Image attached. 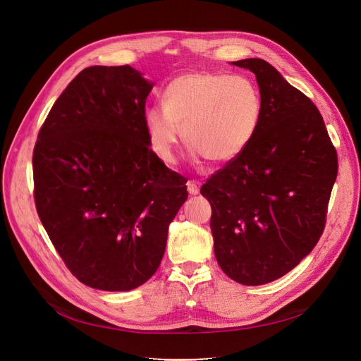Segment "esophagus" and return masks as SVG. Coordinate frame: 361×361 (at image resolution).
<instances>
[{"label":"esophagus","mask_w":361,"mask_h":361,"mask_svg":"<svg viewBox=\"0 0 361 361\" xmlns=\"http://www.w3.org/2000/svg\"><path fill=\"white\" fill-rule=\"evenodd\" d=\"M187 190L190 195H197L200 190V183L197 180H188L187 181Z\"/></svg>","instance_id":"1"}]
</instances>
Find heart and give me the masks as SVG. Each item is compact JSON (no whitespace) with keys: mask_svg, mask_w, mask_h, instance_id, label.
<instances>
[{"mask_svg":"<svg viewBox=\"0 0 361 361\" xmlns=\"http://www.w3.org/2000/svg\"><path fill=\"white\" fill-rule=\"evenodd\" d=\"M262 94L245 75L197 71L181 74L162 92V104L145 111L152 149L168 164L176 161L181 128L185 143L212 164L238 158L253 142L262 118Z\"/></svg>","mask_w":361,"mask_h":361,"instance_id":"obj_1","label":"heart"}]
</instances>
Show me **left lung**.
I'll return each instance as SVG.
<instances>
[{
    "instance_id": "8db88e82",
    "label": "left lung",
    "mask_w": 361,
    "mask_h": 361,
    "mask_svg": "<svg viewBox=\"0 0 361 361\" xmlns=\"http://www.w3.org/2000/svg\"><path fill=\"white\" fill-rule=\"evenodd\" d=\"M256 74L262 118L250 146L202 185L221 269L243 286L272 282L305 259L325 230L338 155L305 93L260 59L233 63Z\"/></svg>"
}]
</instances>
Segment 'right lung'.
<instances>
[{
	"label": "right lung",
	"instance_id": "right-lung-1",
	"mask_svg": "<svg viewBox=\"0 0 361 361\" xmlns=\"http://www.w3.org/2000/svg\"><path fill=\"white\" fill-rule=\"evenodd\" d=\"M154 83L130 66L80 71L52 105L33 149L37 215L85 286L130 291L159 268L187 180L150 149Z\"/></svg>",
	"mask_w": 361,
	"mask_h": 361
}]
</instances>
